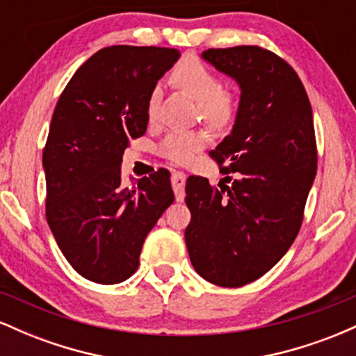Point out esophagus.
<instances>
[{
	"label": "esophagus",
	"instance_id": "esophagus-1",
	"mask_svg": "<svg viewBox=\"0 0 356 356\" xmlns=\"http://www.w3.org/2000/svg\"><path fill=\"white\" fill-rule=\"evenodd\" d=\"M170 182H172L175 199H177L179 202H182L184 197H186V192H184V186H186V174L181 172V170H172Z\"/></svg>",
	"mask_w": 356,
	"mask_h": 356
}]
</instances>
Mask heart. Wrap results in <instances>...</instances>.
<instances>
[{"label":"heart","instance_id":"b5f03b06","mask_svg":"<svg viewBox=\"0 0 356 356\" xmlns=\"http://www.w3.org/2000/svg\"><path fill=\"white\" fill-rule=\"evenodd\" d=\"M172 81L179 90L197 102L201 117L216 130H226L238 118L241 97L234 88L222 87V80L202 60H182L172 72ZM162 100V87L155 85L147 100V115L154 122L157 118ZM209 144V136L204 130H172L159 145V154L175 164H187L195 154Z\"/></svg>","mask_w":356,"mask_h":356}]
</instances>
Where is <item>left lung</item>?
I'll list each match as a JSON object with an SVG mask.
<instances>
[{
	"label": "left lung",
	"mask_w": 356,
	"mask_h": 356,
	"mask_svg": "<svg viewBox=\"0 0 356 356\" xmlns=\"http://www.w3.org/2000/svg\"><path fill=\"white\" fill-rule=\"evenodd\" d=\"M202 58L238 81L231 134L211 150L231 182L191 175L186 246L197 275L239 288L266 275L300 232L316 175V138L306 90L291 65L261 47L209 48Z\"/></svg>",
	"instance_id": "left-lung-1"
}]
</instances>
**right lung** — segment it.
<instances>
[{
  "mask_svg": "<svg viewBox=\"0 0 356 356\" xmlns=\"http://www.w3.org/2000/svg\"><path fill=\"white\" fill-rule=\"evenodd\" d=\"M175 48H102L61 92L43 169L47 220L60 251L85 280L117 284L138 268L142 246L174 202L170 172L122 186V155L149 124L150 90L179 60Z\"/></svg>",
  "mask_w": 356,
  "mask_h": 356,
  "instance_id": "right-lung-1",
  "label": "right lung"
}]
</instances>
